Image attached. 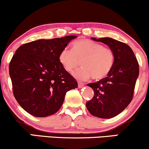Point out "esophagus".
<instances>
[{"mask_svg": "<svg viewBox=\"0 0 149 149\" xmlns=\"http://www.w3.org/2000/svg\"><path fill=\"white\" fill-rule=\"evenodd\" d=\"M78 88H82L83 86H84V84H83V83H80V82H78Z\"/></svg>", "mask_w": 149, "mask_h": 149, "instance_id": "34e87169", "label": "esophagus"}]
</instances>
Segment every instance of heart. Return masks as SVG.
Masks as SVG:
<instances>
[{
    "mask_svg": "<svg viewBox=\"0 0 149 149\" xmlns=\"http://www.w3.org/2000/svg\"><path fill=\"white\" fill-rule=\"evenodd\" d=\"M82 67L73 73L77 80L85 81L92 76L95 80L107 77L113 67V51L98 42L82 38L72 43V48H64L59 54V61L68 72H71L79 64Z\"/></svg>",
    "mask_w": 149,
    "mask_h": 149,
    "instance_id": "obj_1",
    "label": "heart"
}]
</instances>
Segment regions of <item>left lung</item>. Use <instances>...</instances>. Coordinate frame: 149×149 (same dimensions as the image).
<instances>
[{"instance_id":"left-lung-1","label":"left lung","mask_w":149,"mask_h":149,"mask_svg":"<svg viewBox=\"0 0 149 149\" xmlns=\"http://www.w3.org/2000/svg\"><path fill=\"white\" fill-rule=\"evenodd\" d=\"M92 40L102 42L111 49L115 55L113 67L107 77L88 84L93 89V98L86 103L92 116L111 118L125 110L130 103L139 76V64L131 47L111 38Z\"/></svg>"}]
</instances>
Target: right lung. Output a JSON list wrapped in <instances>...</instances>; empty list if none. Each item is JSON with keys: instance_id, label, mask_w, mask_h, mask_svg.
<instances>
[{"instance_id": "1", "label": "right lung", "mask_w": 149, "mask_h": 149, "mask_svg": "<svg viewBox=\"0 0 149 149\" xmlns=\"http://www.w3.org/2000/svg\"><path fill=\"white\" fill-rule=\"evenodd\" d=\"M76 36L40 39L20 46L10 61L9 73L14 96L21 107L36 117H47L59 110L65 95L78 83L59 61V54Z\"/></svg>"}]
</instances>
